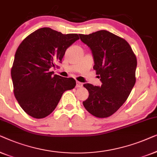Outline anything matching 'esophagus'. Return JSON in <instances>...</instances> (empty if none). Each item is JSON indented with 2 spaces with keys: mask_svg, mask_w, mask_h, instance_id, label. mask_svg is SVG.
Here are the masks:
<instances>
[{
  "mask_svg": "<svg viewBox=\"0 0 157 157\" xmlns=\"http://www.w3.org/2000/svg\"><path fill=\"white\" fill-rule=\"evenodd\" d=\"M82 87V83L80 82L77 81V84H76V87Z\"/></svg>",
  "mask_w": 157,
  "mask_h": 157,
  "instance_id": "34e87169",
  "label": "esophagus"
}]
</instances>
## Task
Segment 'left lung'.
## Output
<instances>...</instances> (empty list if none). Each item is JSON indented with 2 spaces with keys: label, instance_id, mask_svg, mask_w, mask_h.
Listing matches in <instances>:
<instances>
[{
  "label": "left lung",
  "instance_id": "1",
  "mask_svg": "<svg viewBox=\"0 0 157 157\" xmlns=\"http://www.w3.org/2000/svg\"><path fill=\"white\" fill-rule=\"evenodd\" d=\"M79 35L92 50L93 69L101 82V87L83 85L89 92L83 105L96 117H108L124 103L134 86L136 57L124 39L107 30Z\"/></svg>",
  "mask_w": 157,
  "mask_h": 157
}]
</instances>
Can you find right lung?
I'll use <instances>...</instances> for the list:
<instances>
[{
    "instance_id": "right-lung-1",
    "label": "right lung",
    "mask_w": 157,
    "mask_h": 157,
    "mask_svg": "<svg viewBox=\"0 0 157 157\" xmlns=\"http://www.w3.org/2000/svg\"><path fill=\"white\" fill-rule=\"evenodd\" d=\"M79 39L78 34L64 35L42 28L22 41L11 68L13 92L22 109L36 119L56 109L63 94L75 87L73 78L54 75L50 68L62 63L66 50Z\"/></svg>"
}]
</instances>
